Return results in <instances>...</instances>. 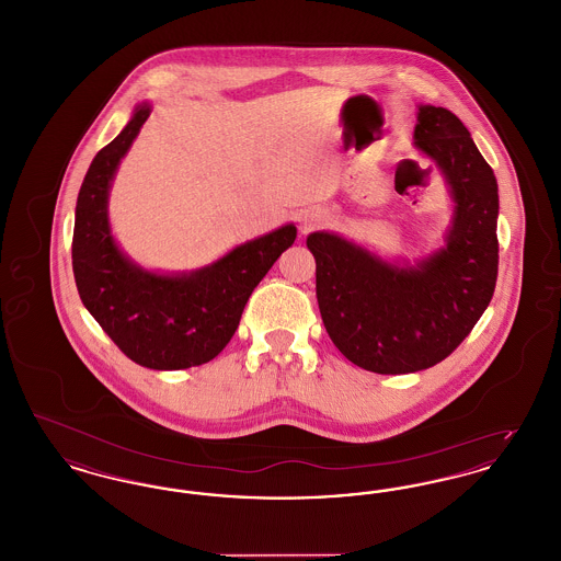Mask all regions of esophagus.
Segmentation results:
<instances>
[{"mask_svg": "<svg viewBox=\"0 0 561 561\" xmlns=\"http://www.w3.org/2000/svg\"><path fill=\"white\" fill-rule=\"evenodd\" d=\"M321 216L320 214H309V216H302L300 218V225H302V231L307 233V231H311L318 222H320Z\"/></svg>", "mask_w": 561, "mask_h": 561, "instance_id": "34e87169", "label": "esophagus"}]
</instances>
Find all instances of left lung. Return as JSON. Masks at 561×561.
<instances>
[{"mask_svg": "<svg viewBox=\"0 0 561 561\" xmlns=\"http://www.w3.org/2000/svg\"><path fill=\"white\" fill-rule=\"evenodd\" d=\"M416 147L442 168L456 210L446 248L416 267L387 265L330 233H311L325 332L355 366L427 370L458 347L492 300L499 275V187L453 111L419 108Z\"/></svg>", "mask_w": 561, "mask_h": 561, "instance_id": "8db88e82", "label": "left lung"}]
</instances>
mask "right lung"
I'll return each instance as SVG.
<instances>
[{
  "label": "right lung",
  "mask_w": 561,
  "mask_h": 561,
  "mask_svg": "<svg viewBox=\"0 0 561 561\" xmlns=\"http://www.w3.org/2000/svg\"><path fill=\"white\" fill-rule=\"evenodd\" d=\"M149 113V105L136 108L88 168L76 206L73 275L83 307L126 357L151 370H185L227 347L250 294L293 245L296 227L238 245L191 275L168 277L133 265L111 238L107 197L117 163Z\"/></svg>",
  "instance_id": "right-lung-1"
}]
</instances>
